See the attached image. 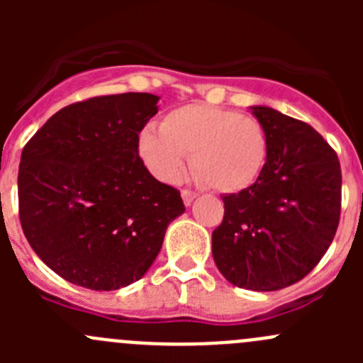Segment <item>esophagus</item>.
Returning a JSON list of instances; mask_svg holds the SVG:
<instances>
[{"instance_id": "34e87169", "label": "esophagus", "mask_w": 363, "mask_h": 363, "mask_svg": "<svg viewBox=\"0 0 363 363\" xmlns=\"http://www.w3.org/2000/svg\"><path fill=\"white\" fill-rule=\"evenodd\" d=\"M181 196H182V200H184V205H191L193 200H195L199 195H196L195 191H189V189H182Z\"/></svg>"}]
</instances>
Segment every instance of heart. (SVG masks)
<instances>
[{
    "mask_svg": "<svg viewBox=\"0 0 363 363\" xmlns=\"http://www.w3.org/2000/svg\"><path fill=\"white\" fill-rule=\"evenodd\" d=\"M145 167L163 182H175L191 155L196 177L219 193H239L258 181L269 158V135L255 117L195 104L164 113L156 128L138 133Z\"/></svg>",
    "mask_w": 363,
    "mask_h": 363,
    "instance_id": "obj_1",
    "label": "heart"
}]
</instances>
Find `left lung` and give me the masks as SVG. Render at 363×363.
<instances>
[{
  "label": "left lung",
  "instance_id": "left-lung-1",
  "mask_svg": "<svg viewBox=\"0 0 363 363\" xmlns=\"http://www.w3.org/2000/svg\"><path fill=\"white\" fill-rule=\"evenodd\" d=\"M269 135V158L247 189L223 196L225 216L212 232V256L232 284L276 291L320 263L340 218L339 158L307 123L251 107Z\"/></svg>",
  "mask_w": 363,
  "mask_h": 363
}]
</instances>
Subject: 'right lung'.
<instances>
[{
	"label": "right lung",
	"instance_id": "add662e5",
	"mask_svg": "<svg viewBox=\"0 0 363 363\" xmlns=\"http://www.w3.org/2000/svg\"><path fill=\"white\" fill-rule=\"evenodd\" d=\"M156 94L77 101L24 145L19 218L29 246L57 276L111 291L140 279L167 226L184 212L181 193L151 175L137 138L158 112Z\"/></svg>",
	"mask_w": 363,
	"mask_h": 363
}]
</instances>
